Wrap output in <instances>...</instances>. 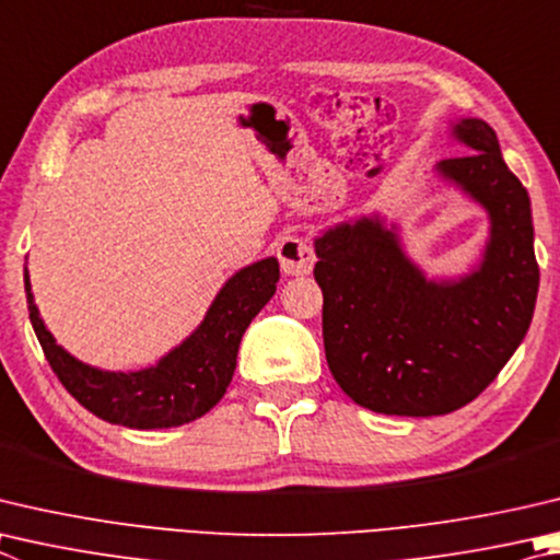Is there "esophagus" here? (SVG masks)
Listing matches in <instances>:
<instances>
[{"instance_id":"esophagus-1","label":"esophagus","mask_w":560,"mask_h":560,"mask_svg":"<svg viewBox=\"0 0 560 560\" xmlns=\"http://www.w3.org/2000/svg\"><path fill=\"white\" fill-rule=\"evenodd\" d=\"M277 257L281 264V271L289 273V277H306L313 271L315 264V252L306 240L299 235H289L279 242Z\"/></svg>"}]
</instances>
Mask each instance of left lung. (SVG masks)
<instances>
[{
    "instance_id": "8db88e82",
    "label": "left lung",
    "mask_w": 560,
    "mask_h": 560,
    "mask_svg": "<svg viewBox=\"0 0 560 560\" xmlns=\"http://www.w3.org/2000/svg\"><path fill=\"white\" fill-rule=\"evenodd\" d=\"M472 154L439 171L482 202L492 232L480 269L425 281L377 218L315 240L325 360L354 404L386 416H443L477 399L520 348L538 293L528 192L504 164L494 129L463 119Z\"/></svg>"
}]
</instances>
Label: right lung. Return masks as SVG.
Wrapping results in <instances>:
<instances>
[{"instance_id": "obj_1", "label": "right lung", "mask_w": 560, "mask_h": 560, "mask_svg": "<svg viewBox=\"0 0 560 560\" xmlns=\"http://www.w3.org/2000/svg\"><path fill=\"white\" fill-rule=\"evenodd\" d=\"M279 281V261L269 257L232 277L190 338L168 352L156 368L141 372H103L78 362L56 345L34 306L24 273L28 318L50 370L78 404L97 419L127 429H171L208 413L232 382L240 340Z\"/></svg>"}]
</instances>
